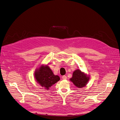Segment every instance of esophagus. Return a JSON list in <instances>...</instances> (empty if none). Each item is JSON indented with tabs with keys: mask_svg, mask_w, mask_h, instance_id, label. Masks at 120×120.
I'll return each instance as SVG.
<instances>
[{
	"mask_svg": "<svg viewBox=\"0 0 120 120\" xmlns=\"http://www.w3.org/2000/svg\"><path fill=\"white\" fill-rule=\"evenodd\" d=\"M67 79V76L66 75H63V76H62V79H64V80L66 79Z\"/></svg>",
	"mask_w": 120,
	"mask_h": 120,
	"instance_id": "1",
	"label": "esophagus"
}]
</instances>
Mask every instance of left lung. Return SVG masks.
I'll return each mask as SVG.
<instances>
[{
    "label": "left lung",
    "instance_id": "left-lung-1",
    "mask_svg": "<svg viewBox=\"0 0 120 120\" xmlns=\"http://www.w3.org/2000/svg\"><path fill=\"white\" fill-rule=\"evenodd\" d=\"M89 80V77L79 69L73 72L72 76L70 79L74 85L79 88L85 86Z\"/></svg>",
    "mask_w": 120,
    "mask_h": 120
}]
</instances>
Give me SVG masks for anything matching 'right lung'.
I'll return each mask as SVG.
<instances>
[{"label":"right lung","mask_w":120,"mask_h":120,"mask_svg":"<svg viewBox=\"0 0 120 120\" xmlns=\"http://www.w3.org/2000/svg\"><path fill=\"white\" fill-rule=\"evenodd\" d=\"M35 78L38 83L48 90L49 88L60 80L58 75H55L49 66H41L35 72Z\"/></svg>","instance_id":"1"}]
</instances>
